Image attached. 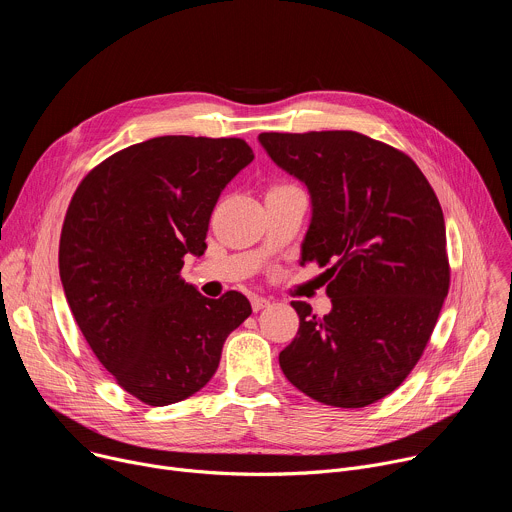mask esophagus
Segmentation results:
<instances>
[{"label":"esophagus","mask_w":512,"mask_h":512,"mask_svg":"<svg viewBox=\"0 0 512 512\" xmlns=\"http://www.w3.org/2000/svg\"><path fill=\"white\" fill-rule=\"evenodd\" d=\"M269 306V300L267 298H261V296H253L251 298V308H253V312H259V310H263V308H267Z\"/></svg>","instance_id":"esophagus-1"}]
</instances>
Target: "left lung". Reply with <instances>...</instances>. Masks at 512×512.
I'll return each mask as SVG.
<instances>
[{
  "instance_id": "obj_1",
  "label": "left lung",
  "mask_w": 512,
  "mask_h": 512,
  "mask_svg": "<svg viewBox=\"0 0 512 512\" xmlns=\"http://www.w3.org/2000/svg\"><path fill=\"white\" fill-rule=\"evenodd\" d=\"M259 141L308 186L302 261L328 265L330 277L324 318L291 302L300 328L279 367L324 405L367 407L413 371L448 296L440 200L407 154L356 131H269Z\"/></svg>"
}]
</instances>
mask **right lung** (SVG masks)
I'll return each instance as SVG.
<instances>
[{"mask_svg":"<svg viewBox=\"0 0 512 512\" xmlns=\"http://www.w3.org/2000/svg\"><path fill=\"white\" fill-rule=\"evenodd\" d=\"M253 158L239 137L164 135L109 156L72 194L58 247L64 296L99 362L141 403L200 391L251 316L239 291L204 298L180 271L204 253L218 196Z\"/></svg>","mask_w":512,"mask_h":512,"instance_id":"add662e5","label":"right lung"}]
</instances>
